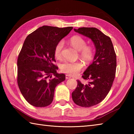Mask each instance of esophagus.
I'll list each match as a JSON object with an SVG mask.
<instances>
[{
  "label": "esophagus",
  "instance_id": "34e87169",
  "mask_svg": "<svg viewBox=\"0 0 134 134\" xmlns=\"http://www.w3.org/2000/svg\"><path fill=\"white\" fill-rule=\"evenodd\" d=\"M70 78H71V76L69 75H65V79H70Z\"/></svg>",
  "mask_w": 134,
  "mask_h": 134
}]
</instances>
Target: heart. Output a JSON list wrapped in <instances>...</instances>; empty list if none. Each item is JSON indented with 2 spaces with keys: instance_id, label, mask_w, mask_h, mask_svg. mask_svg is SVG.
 <instances>
[{
  "instance_id": "1",
  "label": "heart",
  "mask_w": 134,
  "mask_h": 134,
  "mask_svg": "<svg viewBox=\"0 0 134 134\" xmlns=\"http://www.w3.org/2000/svg\"><path fill=\"white\" fill-rule=\"evenodd\" d=\"M70 43L76 49L79 51V57L83 60L88 63L92 60L94 55V48L90 45H86V40L80 36H74L70 39ZM64 42L60 41L56 44L54 50V55L58 59L62 58V49ZM83 65L81 62L65 61L60 65V70L63 72L70 75L77 74L83 68Z\"/></svg>"
}]
</instances>
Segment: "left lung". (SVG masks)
I'll return each instance as SVG.
<instances>
[{
  "mask_svg": "<svg viewBox=\"0 0 134 134\" xmlns=\"http://www.w3.org/2000/svg\"><path fill=\"white\" fill-rule=\"evenodd\" d=\"M74 30L92 39L96 52L93 63L82 76L88 83L77 80L72 98L79 106L93 107L104 100L111 89L116 75V55L110 38L97 28L83 27Z\"/></svg>",
  "mask_w": 134,
  "mask_h": 134,
  "instance_id": "obj_1",
  "label": "left lung"
}]
</instances>
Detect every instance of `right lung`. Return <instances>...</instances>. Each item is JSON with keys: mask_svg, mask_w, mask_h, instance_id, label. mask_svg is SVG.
<instances>
[{"mask_svg": "<svg viewBox=\"0 0 134 134\" xmlns=\"http://www.w3.org/2000/svg\"><path fill=\"white\" fill-rule=\"evenodd\" d=\"M72 28L42 26L25 39L17 60V83L22 96L33 106L50 105L56 86L65 80V74L57 73L54 50Z\"/></svg>", "mask_w": 134, "mask_h": 134, "instance_id": "right-lung-1", "label": "right lung"}]
</instances>
